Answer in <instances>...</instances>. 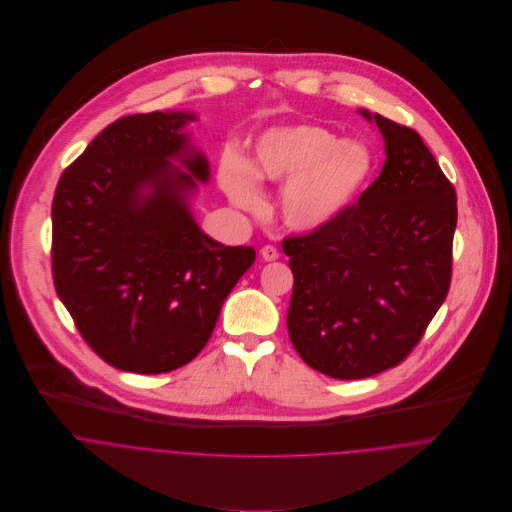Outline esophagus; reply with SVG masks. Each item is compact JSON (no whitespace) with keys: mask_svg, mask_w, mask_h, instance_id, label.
Listing matches in <instances>:
<instances>
[{"mask_svg":"<svg viewBox=\"0 0 512 512\" xmlns=\"http://www.w3.org/2000/svg\"><path fill=\"white\" fill-rule=\"evenodd\" d=\"M260 256H262L266 262H274V260H278V258H280V252H278L274 246L266 244V246L260 250Z\"/></svg>","mask_w":512,"mask_h":512,"instance_id":"1","label":"esophagus"}]
</instances>
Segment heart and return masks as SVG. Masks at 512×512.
Returning a JSON list of instances; mask_svg holds the SVG:
<instances>
[{"label":"heart","instance_id":"heart-1","mask_svg":"<svg viewBox=\"0 0 512 512\" xmlns=\"http://www.w3.org/2000/svg\"><path fill=\"white\" fill-rule=\"evenodd\" d=\"M374 159L361 142L339 138L317 124L282 126L264 132L252 147L248 163L234 151L220 157V183L228 197L258 209V183H288L282 213L299 230H317L337 219L363 191Z\"/></svg>","mask_w":512,"mask_h":512}]
</instances>
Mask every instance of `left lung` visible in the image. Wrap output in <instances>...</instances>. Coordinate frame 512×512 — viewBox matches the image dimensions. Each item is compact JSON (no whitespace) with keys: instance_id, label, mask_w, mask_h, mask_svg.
Returning <instances> with one entry per match:
<instances>
[{"instance_id":"8db88e82","label":"left lung","mask_w":512,"mask_h":512,"mask_svg":"<svg viewBox=\"0 0 512 512\" xmlns=\"http://www.w3.org/2000/svg\"><path fill=\"white\" fill-rule=\"evenodd\" d=\"M380 175L357 203L282 242L293 293L288 331L305 365L357 380L400 365L451 284L457 195L420 134L380 114Z\"/></svg>"}]
</instances>
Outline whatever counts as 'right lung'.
<instances>
[{"label": "right lung", "instance_id": "obj_1", "mask_svg": "<svg viewBox=\"0 0 512 512\" xmlns=\"http://www.w3.org/2000/svg\"><path fill=\"white\" fill-rule=\"evenodd\" d=\"M195 114H132L63 171L53 199V282L86 345L108 365L161 374L209 343L252 246L209 238L187 205L209 163L181 128ZM179 158L190 171L170 165Z\"/></svg>", "mask_w": 512, "mask_h": 512}]
</instances>
